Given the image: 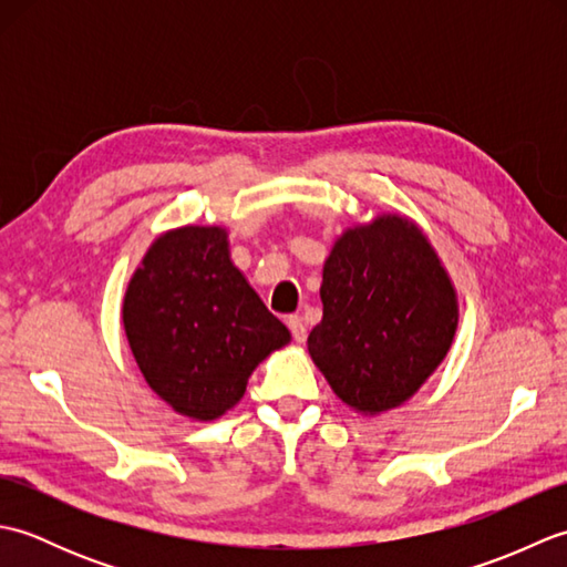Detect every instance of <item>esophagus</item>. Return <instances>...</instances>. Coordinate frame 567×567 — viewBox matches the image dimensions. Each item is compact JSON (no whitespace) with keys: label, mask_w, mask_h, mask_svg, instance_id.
Returning <instances> with one entry per match:
<instances>
[{"label":"esophagus","mask_w":567,"mask_h":567,"mask_svg":"<svg viewBox=\"0 0 567 567\" xmlns=\"http://www.w3.org/2000/svg\"><path fill=\"white\" fill-rule=\"evenodd\" d=\"M287 327H290L297 343H305L307 341V327H305L302 317H287Z\"/></svg>","instance_id":"1"}]
</instances>
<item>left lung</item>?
Here are the masks:
<instances>
[{
	"label": "left lung",
	"mask_w": 567,
	"mask_h": 567,
	"mask_svg": "<svg viewBox=\"0 0 567 567\" xmlns=\"http://www.w3.org/2000/svg\"><path fill=\"white\" fill-rule=\"evenodd\" d=\"M323 317L307 348L336 396L378 416L424 388L449 355L461 305L414 219L375 214L333 240L321 280Z\"/></svg>",
	"instance_id": "1"
}]
</instances>
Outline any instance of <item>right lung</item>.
Wrapping results in <instances>:
<instances>
[{"label":"right lung","mask_w":567,"mask_h":567,"mask_svg":"<svg viewBox=\"0 0 567 567\" xmlns=\"http://www.w3.org/2000/svg\"><path fill=\"white\" fill-rule=\"evenodd\" d=\"M148 388L195 421L221 419L265 358L292 341L231 260L226 226H177L148 246L122 302Z\"/></svg>","instance_id":"1"}]
</instances>
